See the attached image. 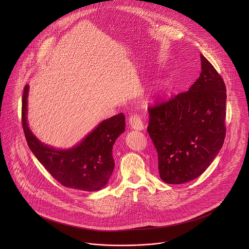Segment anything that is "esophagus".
Instances as JSON below:
<instances>
[{
	"mask_svg": "<svg viewBox=\"0 0 249 249\" xmlns=\"http://www.w3.org/2000/svg\"><path fill=\"white\" fill-rule=\"evenodd\" d=\"M129 125L136 130L143 129V123L138 114H131L129 117Z\"/></svg>",
	"mask_w": 249,
	"mask_h": 249,
	"instance_id": "esophagus-1",
	"label": "esophagus"
}]
</instances>
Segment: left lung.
<instances>
[{
  "instance_id": "left-lung-1",
  "label": "left lung",
  "mask_w": 249,
  "mask_h": 249,
  "mask_svg": "<svg viewBox=\"0 0 249 249\" xmlns=\"http://www.w3.org/2000/svg\"><path fill=\"white\" fill-rule=\"evenodd\" d=\"M201 72L189 91L148 107L147 132L158 154V171L168 184L201 176L221 148L226 127V88L202 55Z\"/></svg>"
}]
</instances>
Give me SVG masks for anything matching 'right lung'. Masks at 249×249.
I'll use <instances>...</instances> for the list:
<instances>
[{"label":"right lung","instance_id":"obj_1","mask_svg":"<svg viewBox=\"0 0 249 249\" xmlns=\"http://www.w3.org/2000/svg\"><path fill=\"white\" fill-rule=\"evenodd\" d=\"M29 85L22 99V125L26 140L38 161L51 176L65 187L94 192L107 185L114 169L112 148L124 131L123 113L102 122L81 142L69 149H55L40 142L27 122Z\"/></svg>","mask_w":249,"mask_h":249}]
</instances>
